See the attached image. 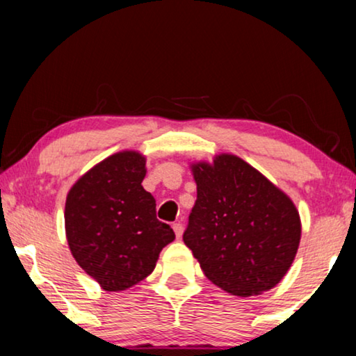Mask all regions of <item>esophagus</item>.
<instances>
[{"label": "esophagus", "mask_w": 356, "mask_h": 356, "mask_svg": "<svg viewBox=\"0 0 356 356\" xmlns=\"http://www.w3.org/2000/svg\"><path fill=\"white\" fill-rule=\"evenodd\" d=\"M173 232H175V235H177V238H181V235H183V223H179V222L173 223Z\"/></svg>", "instance_id": "esophagus-1"}]
</instances>
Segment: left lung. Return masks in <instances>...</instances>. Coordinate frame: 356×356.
<instances>
[{
    "label": "left lung",
    "mask_w": 356,
    "mask_h": 356,
    "mask_svg": "<svg viewBox=\"0 0 356 356\" xmlns=\"http://www.w3.org/2000/svg\"><path fill=\"white\" fill-rule=\"evenodd\" d=\"M197 199L183 241L209 280L236 296L284 279L301 238L295 204L236 155L191 165Z\"/></svg>",
    "instance_id": "left-lung-1"
}]
</instances>
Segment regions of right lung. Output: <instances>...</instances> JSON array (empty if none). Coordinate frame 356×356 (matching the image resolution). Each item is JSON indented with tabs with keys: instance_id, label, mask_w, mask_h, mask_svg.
Wrapping results in <instances>:
<instances>
[{
	"instance_id": "add662e5",
	"label": "right lung",
	"mask_w": 356,
	"mask_h": 356,
	"mask_svg": "<svg viewBox=\"0 0 356 356\" xmlns=\"http://www.w3.org/2000/svg\"><path fill=\"white\" fill-rule=\"evenodd\" d=\"M144 177V155L123 150L82 175L67 193V245L106 291L126 290L152 274L160 251L175 240L155 216V199L140 184Z\"/></svg>"
}]
</instances>
